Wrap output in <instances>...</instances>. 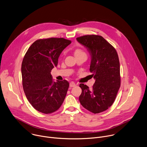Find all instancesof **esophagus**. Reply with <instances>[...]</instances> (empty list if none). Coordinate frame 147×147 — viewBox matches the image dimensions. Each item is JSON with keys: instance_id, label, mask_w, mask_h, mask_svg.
Instances as JSON below:
<instances>
[{"instance_id": "34e87169", "label": "esophagus", "mask_w": 147, "mask_h": 147, "mask_svg": "<svg viewBox=\"0 0 147 147\" xmlns=\"http://www.w3.org/2000/svg\"><path fill=\"white\" fill-rule=\"evenodd\" d=\"M76 84L75 83H74V82H71L69 83V86H70L71 87H75V86H76Z\"/></svg>"}]
</instances>
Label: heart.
<instances>
[{
  "label": "heart",
  "instance_id": "b5f03b06",
  "mask_svg": "<svg viewBox=\"0 0 147 147\" xmlns=\"http://www.w3.org/2000/svg\"><path fill=\"white\" fill-rule=\"evenodd\" d=\"M84 53L83 51H82L81 50L77 49L75 51L74 55H75V56H76V55H80V54H84Z\"/></svg>",
  "mask_w": 147,
  "mask_h": 147
}]
</instances>
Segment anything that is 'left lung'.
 Masks as SVG:
<instances>
[{
    "mask_svg": "<svg viewBox=\"0 0 147 147\" xmlns=\"http://www.w3.org/2000/svg\"><path fill=\"white\" fill-rule=\"evenodd\" d=\"M91 56L90 71L95 79L91 89L81 83V105L94 113L108 109L113 103L121 86L120 64L115 48L99 35H85L76 38Z\"/></svg>",
    "mask_w": 147,
    "mask_h": 147,
    "instance_id": "left-lung-1",
    "label": "left lung"
}]
</instances>
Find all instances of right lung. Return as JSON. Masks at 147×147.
<instances>
[{
	"instance_id": "right-lung-1",
	"label": "right lung",
	"mask_w": 147,
	"mask_h": 147,
	"mask_svg": "<svg viewBox=\"0 0 147 147\" xmlns=\"http://www.w3.org/2000/svg\"><path fill=\"white\" fill-rule=\"evenodd\" d=\"M71 43V41L64 38L37 40L29 47L23 58V89L29 103L39 112L46 114L55 112L65 98L68 82H54L51 71L57 67L61 53Z\"/></svg>"
}]
</instances>
